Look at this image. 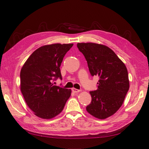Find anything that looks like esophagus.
<instances>
[{
    "label": "esophagus",
    "mask_w": 149,
    "mask_h": 149,
    "mask_svg": "<svg viewBox=\"0 0 149 149\" xmlns=\"http://www.w3.org/2000/svg\"><path fill=\"white\" fill-rule=\"evenodd\" d=\"M72 91L74 93H79V92H80L81 91V90H77V89H76V88H72Z\"/></svg>",
    "instance_id": "1"
}]
</instances>
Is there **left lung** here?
<instances>
[{
    "label": "left lung",
    "instance_id": "left-lung-1",
    "mask_svg": "<svg viewBox=\"0 0 149 149\" xmlns=\"http://www.w3.org/2000/svg\"><path fill=\"white\" fill-rule=\"evenodd\" d=\"M91 75L99 77L97 90L90 91L91 102L86 107L91 115L100 120L114 115L124 101L129 88L127 70L113 50L102 44L78 43Z\"/></svg>",
    "mask_w": 149,
    "mask_h": 149
}]
</instances>
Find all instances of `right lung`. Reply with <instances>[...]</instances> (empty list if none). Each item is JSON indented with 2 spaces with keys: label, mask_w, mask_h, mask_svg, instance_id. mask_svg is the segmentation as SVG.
Here are the masks:
<instances>
[{
  "label": "right lung",
  "mask_w": 149,
  "mask_h": 149,
  "mask_svg": "<svg viewBox=\"0 0 149 149\" xmlns=\"http://www.w3.org/2000/svg\"><path fill=\"white\" fill-rule=\"evenodd\" d=\"M73 43H54L40 47L25 62L20 71V90L28 107L42 119L61 113L71 95L70 89L54 84L62 79L60 66Z\"/></svg>",
  "instance_id": "1"
}]
</instances>
